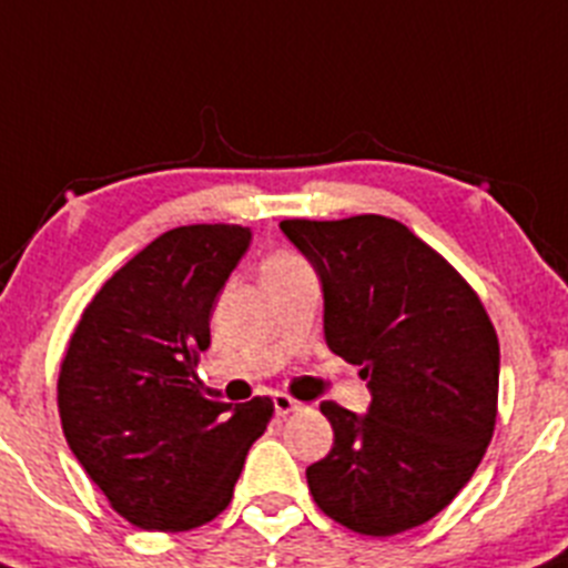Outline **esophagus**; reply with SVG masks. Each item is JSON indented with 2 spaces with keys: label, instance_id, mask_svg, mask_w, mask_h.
<instances>
[{
  "label": "esophagus",
  "instance_id": "obj_1",
  "mask_svg": "<svg viewBox=\"0 0 568 568\" xmlns=\"http://www.w3.org/2000/svg\"><path fill=\"white\" fill-rule=\"evenodd\" d=\"M300 409H305V404H302V400H294V397L285 395V392H277V395H274V412H277L280 417L291 415V412H300Z\"/></svg>",
  "mask_w": 568,
  "mask_h": 568
}]
</instances>
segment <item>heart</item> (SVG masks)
<instances>
[{"label": "heart", "instance_id": "1", "mask_svg": "<svg viewBox=\"0 0 568 568\" xmlns=\"http://www.w3.org/2000/svg\"><path fill=\"white\" fill-rule=\"evenodd\" d=\"M300 266H305V263H302V257H296L294 252H277L266 260V266H263V277H266V274L288 272V268H300Z\"/></svg>", "mask_w": 568, "mask_h": 568}]
</instances>
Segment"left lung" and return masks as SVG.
Returning <instances> with one entry per match:
<instances>
[{
    "mask_svg": "<svg viewBox=\"0 0 568 568\" xmlns=\"http://www.w3.org/2000/svg\"><path fill=\"white\" fill-rule=\"evenodd\" d=\"M314 263L327 347L367 378V415L325 400L333 448L305 470L314 501L353 532L389 538L452 505L499 412V338L479 294L409 226L384 215L288 219Z\"/></svg>",
    "mask_w": 568,
    "mask_h": 568,
    "instance_id": "obj_1",
    "label": "left lung"
}]
</instances>
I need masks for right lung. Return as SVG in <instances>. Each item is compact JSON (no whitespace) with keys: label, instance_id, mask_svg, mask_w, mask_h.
<instances>
[{"label":"right lung","instance_id":"1","mask_svg":"<svg viewBox=\"0 0 568 568\" xmlns=\"http://www.w3.org/2000/svg\"><path fill=\"white\" fill-rule=\"evenodd\" d=\"M252 232L176 226L116 268L83 308L58 375L63 437L109 505L140 529L184 532L224 513L272 397L201 392L210 316Z\"/></svg>","mask_w":568,"mask_h":568}]
</instances>
